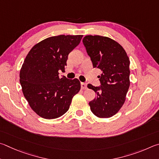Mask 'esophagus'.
<instances>
[{"mask_svg": "<svg viewBox=\"0 0 159 159\" xmlns=\"http://www.w3.org/2000/svg\"><path fill=\"white\" fill-rule=\"evenodd\" d=\"M81 88L82 89H87V84L84 82H82L81 83Z\"/></svg>", "mask_w": 159, "mask_h": 159, "instance_id": "esophagus-1", "label": "esophagus"}]
</instances>
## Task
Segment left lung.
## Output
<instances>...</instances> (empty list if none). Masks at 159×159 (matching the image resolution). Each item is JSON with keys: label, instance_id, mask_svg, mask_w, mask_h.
Instances as JSON below:
<instances>
[{"label": "left lung", "instance_id": "obj_1", "mask_svg": "<svg viewBox=\"0 0 159 159\" xmlns=\"http://www.w3.org/2000/svg\"><path fill=\"white\" fill-rule=\"evenodd\" d=\"M82 42L93 68L102 71L98 76L101 87L87 85L96 93L89 105L98 117H111L119 112L126 101L130 86L129 58L121 45L110 38L87 35Z\"/></svg>", "mask_w": 159, "mask_h": 159}]
</instances>
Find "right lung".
<instances>
[{"mask_svg":"<svg viewBox=\"0 0 159 159\" xmlns=\"http://www.w3.org/2000/svg\"><path fill=\"white\" fill-rule=\"evenodd\" d=\"M83 35L52 36L35 44L21 66L19 81L30 107L41 117H60L68 110L73 96L79 92V80L60 77L69 53Z\"/></svg>","mask_w":159,"mask_h":159,"instance_id":"obj_1","label":"right lung"}]
</instances>
